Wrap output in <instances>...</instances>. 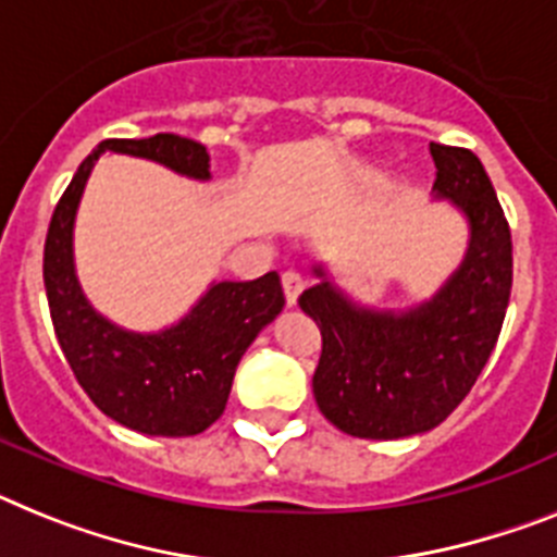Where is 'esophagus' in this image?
<instances>
[{
    "label": "esophagus",
    "mask_w": 557,
    "mask_h": 557,
    "mask_svg": "<svg viewBox=\"0 0 557 557\" xmlns=\"http://www.w3.org/2000/svg\"><path fill=\"white\" fill-rule=\"evenodd\" d=\"M283 292H285V302L288 306H297L299 294H302V277L297 272H283Z\"/></svg>",
    "instance_id": "34e87169"
}]
</instances>
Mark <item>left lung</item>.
<instances>
[{
  "mask_svg": "<svg viewBox=\"0 0 557 557\" xmlns=\"http://www.w3.org/2000/svg\"><path fill=\"white\" fill-rule=\"evenodd\" d=\"M446 198L468 221V249L437 292L406 311L352 302L313 265L299 308L322 331L313 398L338 432L400 440L432 432L471 393L496 347L512 285L510 226L485 168L468 148L429 145Z\"/></svg>",
  "mask_w": 557,
  "mask_h": 557,
  "instance_id": "1",
  "label": "left lung"
}]
</instances>
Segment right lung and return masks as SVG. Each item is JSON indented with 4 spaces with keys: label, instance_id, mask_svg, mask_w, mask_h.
<instances>
[{
    "label": "right lung",
    "instance_id": "1",
    "mask_svg": "<svg viewBox=\"0 0 557 557\" xmlns=\"http://www.w3.org/2000/svg\"><path fill=\"white\" fill-rule=\"evenodd\" d=\"M151 159L187 178H210V153L178 134L103 139L81 162L52 212L45 288L58 345L100 412L151 437H190L224 414L240 356L285 306L280 274L212 283L176 325L137 333L114 325L86 299L75 274V215L100 153Z\"/></svg>",
    "mask_w": 557,
    "mask_h": 557
}]
</instances>
